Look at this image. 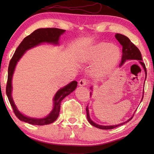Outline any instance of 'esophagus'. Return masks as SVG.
I'll use <instances>...</instances> for the list:
<instances>
[{
	"mask_svg": "<svg viewBox=\"0 0 154 154\" xmlns=\"http://www.w3.org/2000/svg\"><path fill=\"white\" fill-rule=\"evenodd\" d=\"M88 83V81L86 79H81L79 81V86H85L87 85Z\"/></svg>",
	"mask_w": 154,
	"mask_h": 154,
	"instance_id": "1",
	"label": "esophagus"
}]
</instances>
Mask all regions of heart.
I'll use <instances>...</instances> for the list:
<instances>
[{
  "mask_svg": "<svg viewBox=\"0 0 154 154\" xmlns=\"http://www.w3.org/2000/svg\"><path fill=\"white\" fill-rule=\"evenodd\" d=\"M121 57L120 48L110 43L100 42L90 47L83 56L86 63L94 62L91 73L95 77L107 74L116 67Z\"/></svg>",
  "mask_w": 154,
  "mask_h": 154,
  "instance_id": "obj_1",
  "label": "heart"
}]
</instances>
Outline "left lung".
Instances as JSON below:
<instances>
[{"instance_id":"8db88e82","label":"left lung","mask_w":154,"mask_h":154,"mask_svg":"<svg viewBox=\"0 0 154 154\" xmlns=\"http://www.w3.org/2000/svg\"><path fill=\"white\" fill-rule=\"evenodd\" d=\"M115 38L116 40L120 42V44L122 45V62H121V63H120V66L121 65H122L124 62H125L127 60H139L140 63H141L142 67H143V69H144V71L146 73V76H147L146 67L145 63H143V62H142L141 52L140 51L139 49L137 48L131 41L130 40V39L128 38L125 36V35H124L122 34H116L115 35ZM143 97H142V99H143ZM86 111H87V120H88V121H89V122L92 126L96 127V128H98L103 129V130L113 129V128H116L118 126L123 125V124L128 122L129 121L131 120L132 119V118L134 117V115H133L131 118H130V119H129V120H128L127 121H126V122L119 124L116 126H101V125H99V124H97L96 123L93 122V121L91 120L90 116H89V110H88L87 106L86 108Z\"/></svg>"}]
</instances>
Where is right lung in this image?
Masks as SVG:
<instances>
[{"instance_id":"right-lung-1","label":"right lung","mask_w":154,"mask_h":154,"mask_svg":"<svg viewBox=\"0 0 154 154\" xmlns=\"http://www.w3.org/2000/svg\"><path fill=\"white\" fill-rule=\"evenodd\" d=\"M65 31V30H61V29L55 28L38 29V30L32 32L31 34L28 35L22 40L16 50L11 61H10L8 69V80L6 87V93L16 116L21 121H24L25 122L33 124V125L39 126L47 125V124L54 122L55 120H56L59 116V114H60L61 100L68 94L73 92L77 85V81H73L65 87L59 90L57 93L55 94L54 99V107L53 110L51 111V113L48 116L44 118V119H33V118L27 117L23 115L22 114L19 112L17 108L15 106L11 95L12 75L14 73L16 63H17L20 59L21 58L23 54L25 53V51L29 50V49L35 46V45H38V44L42 43V42H48V43L57 44L60 36L62 34L64 33Z\"/></svg>"}]
</instances>
